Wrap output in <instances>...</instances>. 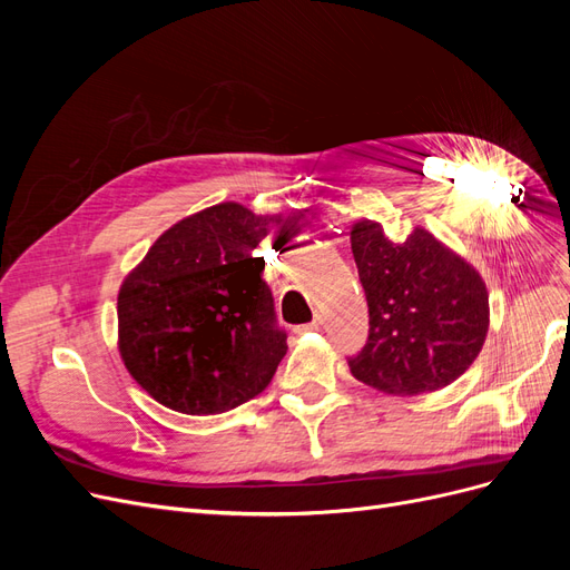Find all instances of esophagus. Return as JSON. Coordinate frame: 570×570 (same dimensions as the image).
I'll list each match as a JSON object with an SVG mask.
<instances>
[{
    "label": "esophagus",
    "mask_w": 570,
    "mask_h": 570,
    "mask_svg": "<svg viewBox=\"0 0 570 570\" xmlns=\"http://www.w3.org/2000/svg\"><path fill=\"white\" fill-rule=\"evenodd\" d=\"M321 325H323V318H321V314H316L312 323L297 325V327H295V333H297V335H302V333H308V331H316V327H321Z\"/></svg>",
    "instance_id": "obj_1"
}]
</instances>
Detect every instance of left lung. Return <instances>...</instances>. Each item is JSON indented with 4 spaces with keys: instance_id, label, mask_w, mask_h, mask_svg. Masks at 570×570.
Returning <instances> with one entry per match:
<instances>
[{
    "instance_id": "1",
    "label": "left lung",
    "mask_w": 570,
    "mask_h": 570,
    "mask_svg": "<svg viewBox=\"0 0 570 570\" xmlns=\"http://www.w3.org/2000/svg\"><path fill=\"white\" fill-rule=\"evenodd\" d=\"M352 252L368 302V340L350 371L390 394H423L469 371L490 327L480 273L425 228L392 243L375 220L352 228Z\"/></svg>"
}]
</instances>
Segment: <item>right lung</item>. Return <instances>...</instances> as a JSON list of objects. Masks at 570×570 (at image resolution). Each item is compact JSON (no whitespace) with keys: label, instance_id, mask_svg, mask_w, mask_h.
Segmentation results:
<instances>
[{"label":"right lung","instance_id":"add662e5","mask_svg":"<svg viewBox=\"0 0 570 570\" xmlns=\"http://www.w3.org/2000/svg\"><path fill=\"white\" fill-rule=\"evenodd\" d=\"M237 202L168 228L118 292V352L159 404L212 416L264 392L287 352L264 256L271 230Z\"/></svg>","mask_w":570,"mask_h":570}]
</instances>
